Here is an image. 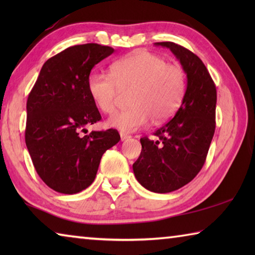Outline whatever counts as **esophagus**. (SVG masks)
I'll return each mask as SVG.
<instances>
[{
  "mask_svg": "<svg viewBox=\"0 0 255 255\" xmlns=\"http://www.w3.org/2000/svg\"><path fill=\"white\" fill-rule=\"evenodd\" d=\"M131 136L130 135H128V133H126V132H124V131H122L120 132V138H122V140L124 141V140H127V139H129V138H130Z\"/></svg>",
  "mask_w": 255,
  "mask_h": 255,
  "instance_id": "obj_1",
  "label": "esophagus"
}]
</instances>
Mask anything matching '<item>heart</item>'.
Wrapping results in <instances>:
<instances>
[{"label":"heart","mask_w":255,"mask_h":255,"mask_svg":"<svg viewBox=\"0 0 255 255\" xmlns=\"http://www.w3.org/2000/svg\"><path fill=\"white\" fill-rule=\"evenodd\" d=\"M185 84L182 68L148 51L115 62L110 75L92 72L88 77L90 97L103 114H112L119 93L130 90L127 101L130 107L108 120L109 126L123 131L137 130L150 119L155 124L169 119L182 102Z\"/></svg>","instance_id":"1"}]
</instances>
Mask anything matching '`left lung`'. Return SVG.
<instances>
[{
  "mask_svg": "<svg viewBox=\"0 0 255 255\" xmlns=\"http://www.w3.org/2000/svg\"><path fill=\"white\" fill-rule=\"evenodd\" d=\"M170 48L187 74V90L174 117L154 132L156 140L140 138L141 152L132 164L138 182L149 191L172 192L195 179L204 166L216 128V85L202 60L171 41Z\"/></svg>",
  "mask_w": 255,
  "mask_h": 255,
  "instance_id": "obj_1",
  "label": "left lung"
}]
</instances>
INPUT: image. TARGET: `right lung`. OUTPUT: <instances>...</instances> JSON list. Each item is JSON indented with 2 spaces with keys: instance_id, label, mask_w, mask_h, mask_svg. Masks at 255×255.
Segmentation results:
<instances>
[{
  "instance_id": "right-lung-1",
  "label": "right lung",
  "mask_w": 255,
  "mask_h": 255,
  "mask_svg": "<svg viewBox=\"0 0 255 255\" xmlns=\"http://www.w3.org/2000/svg\"><path fill=\"white\" fill-rule=\"evenodd\" d=\"M114 51L99 44L68 47L44 64L29 93L25 145L38 175L55 191L74 195L91 185L103 153L120 139L116 129L80 135L101 120L88 77Z\"/></svg>"
}]
</instances>
